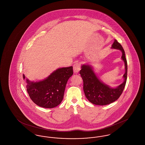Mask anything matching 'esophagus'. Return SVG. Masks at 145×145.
<instances>
[{
	"mask_svg": "<svg viewBox=\"0 0 145 145\" xmlns=\"http://www.w3.org/2000/svg\"><path fill=\"white\" fill-rule=\"evenodd\" d=\"M80 70V64L79 63H76L73 65V72L75 73H78Z\"/></svg>",
	"mask_w": 145,
	"mask_h": 145,
	"instance_id": "1",
	"label": "esophagus"
}]
</instances>
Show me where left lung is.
I'll return each mask as SVG.
<instances>
[{"mask_svg": "<svg viewBox=\"0 0 145 145\" xmlns=\"http://www.w3.org/2000/svg\"><path fill=\"white\" fill-rule=\"evenodd\" d=\"M111 48L117 49L122 52V59L125 65V73L123 76L124 82L116 88H111L102 82L97 76L91 66L83 65L80 74L83 80V90L87 99L91 103L99 105H105L111 103L121 95L127 82V62L125 52L121 44L115 40Z\"/></svg>", "mask_w": 145, "mask_h": 145, "instance_id": "1", "label": "left lung"}]
</instances>
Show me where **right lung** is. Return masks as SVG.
I'll use <instances>...</instances> for the list:
<instances>
[{
  "mask_svg": "<svg viewBox=\"0 0 145 145\" xmlns=\"http://www.w3.org/2000/svg\"><path fill=\"white\" fill-rule=\"evenodd\" d=\"M73 73V67L70 66L56 69L40 82L26 79L30 98L34 103L42 108H53L57 106L62 102L66 84ZM23 77L25 79L24 74Z\"/></svg>",
  "mask_w": 145,
  "mask_h": 145,
  "instance_id": "add662e5",
  "label": "right lung"
}]
</instances>
